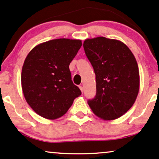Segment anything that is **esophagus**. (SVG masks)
<instances>
[{"mask_svg":"<svg viewBox=\"0 0 159 159\" xmlns=\"http://www.w3.org/2000/svg\"><path fill=\"white\" fill-rule=\"evenodd\" d=\"M79 88H80V89H81V91L82 92V93H83V92H84V88H83V87H82V86L81 85V86H79Z\"/></svg>","mask_w":159,"mask_h":159,"instance_id":"34e87169","label":"esophagus"}]
</instances>
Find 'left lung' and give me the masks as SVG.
I'll list each match as a JSON object with an SVG mask.
<instances>
[{"label":"left lung","mask_w":159,"mask_h":159,"mask_svg":"<svg viewBox=\"0 0 159 159\" xmlns=\"http://www.w3.org/2000/svg\"><path fill=\"white\" fill-rule=\"evenodd\" d=\"M84 49L96 81V95L88 101L89 107L105 121L121 117L139 94L140 78L134 55L123 42L104 37L86 39Z\"/></svg>","instance_id":"8db88e82"}]
</instances>
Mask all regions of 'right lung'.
Returning a JSON list of instances; mask_svg holds the SVG:
<instances>
[{
    "mask_svg": "<svg viewBox=\"0 0 159 159\" xmlns=\"http://www.w3.org/2000/svg\"><path fill=\"white\" fill-rule=\"evenodd\" d=\"M81 45V40H50L36 46L26 56L21 72L22 90L28 104L41 117H61L81 95L69 68Z\"/></svg>",
    "mask_w": 159,
    "mask_h": 159,
    "instance_id": "obj_1",
    "label": "right lung"
}]
</instances>
